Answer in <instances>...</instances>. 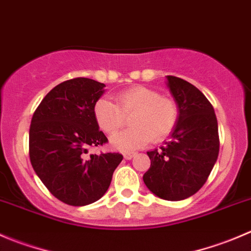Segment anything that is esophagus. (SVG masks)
I'll use <instances>...</instances> for the list:
<instances>
[{
	"label": "esophagus",
	"instance_id": "34e87169",
	"mask_svg": "<svg viewBox=\"0 0 251 251\" xmlns=\"http://www.w3.org/2000/svg\"><path fill=\"white\" fill-rule=\"evenodd\" d=\"M135 154H136L135 152H125L124 153V158H125V159H131Z\"/></svg>",
	"mask_w": 251,
	"mask_h": 251
}]
</instances>
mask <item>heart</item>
<instances>
[{"label": "heart", "instance_id": "obj_1", "mask_svg": "<svg viewBox=\"0 0 251 251\" xmlns=\"http://www.w3.org/2000/svg\"><path fill=\"white\" fill-rule=\"evenodd\" d=\"M118 104L100 98L93 106L97 125L111 135L125 125L130 116L131 127L111 137V146L120 151H132L147 145L150 140L162 142L175 128L179 109L174 99L160 96L155 89L143 86L131 87L116 97Z\"/></svg>", "mask_w": 251, "mask_h": 251}]
</instances>
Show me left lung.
I'll use <instances>...</instances> for the list:
<instances>
[{"label":"left lung","instance_id":"1","mask_svg":"<svg viewBox=\"0 0 251 251\" xmlns=\"http://www.w3.org/2000/svg\"><path fill=\"white\" fill-rule=\"evenodd\" d=\"M167 81L179 118L170 141L147 152L151 167L143 181L158 198L179 201L203 186L218 158L220 137L213 106L202 92L179 77Z\"/></svg>","mask_w":251,"mask_h":251}]
</instances>
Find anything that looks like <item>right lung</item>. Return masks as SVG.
I'll list each match as a JSON object with an SVG mask.
<instances>
[{"label": "right lung", "instance_id": "right-lung-1", "mask_svg": "<svg viewBox=\"0 0 251 251\" xmlns=\"http://www.w3.org/2000/svg\"><path fill=\"white\" fill-rule=\"evenodd\" d=\"M104 87L84 77L62 82L46 94L31 118L33 169L48 190L67 205L86 206L99 200L123 160L120 153L88 154L91 147L108 142L93 115Z\"/></svg>", "mask_w": 251, "mask_h": 251}]
</instances>
